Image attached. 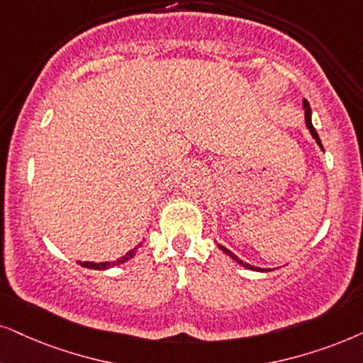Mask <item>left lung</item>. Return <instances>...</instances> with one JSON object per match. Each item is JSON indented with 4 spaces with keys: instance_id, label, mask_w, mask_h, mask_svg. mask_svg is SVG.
Returning a JSON list of instances; mask_svg holds the SVG:
<instances>
[{
    "instance_id": "left-lung-1",
    "label": "left lung",
    "mask_w": 363,
    "mask_h": 363,
    "mask_svg": "<svg viewBox=\"0 0 363 363\" xmlns=\"http://www.w3.org/2000/svg\"><path fill=\"white\" fill-rule=\"evenodd\" d=\"M303 112H305V123H306V128H308V130H310V134H311V137H313L316 144H318V147L323 150L322 140H320V137H318V134H316V130H315L313 123H311V107H310L308 100H306V99H303ZM216 245H218V242H216ZM218 247H219V250L223 251L224 255H228L229 258H231L233 261H236L238 264H241L242 268H246V269H251V272H272V269H269V268H258V266H253V264H250V263H245V261L238 258V256H236L235 253H233V251H229L228 247H224L223 245H218Z\"/></svg>"
}]
</instances>
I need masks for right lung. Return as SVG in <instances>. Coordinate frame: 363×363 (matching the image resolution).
I'll return each mask as SVG.
<instances>
[{
	"mask_svg": "<svg viewBox=\"0 0 363 363\" xmlns=\"http://www.w3.org/2000/svg\"><path fill=\"white\" fill-rule=\"evenodd\" d=\"M142 245H144V240H142L135 247H132L130 251H127L125 255L121 256L117 261H100V263H95V261H77V263H79L80 266H84V268H90V269H108V268H113V266L122 264V263H125V261L134 258L137 250H139Z\"/></svg>",
	"mask_w": 363,
	"mask_h": 363,
	"instance_id": "obj_1",
	"label": "right lung"
}]
</instances>
